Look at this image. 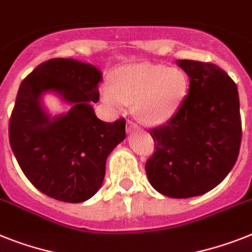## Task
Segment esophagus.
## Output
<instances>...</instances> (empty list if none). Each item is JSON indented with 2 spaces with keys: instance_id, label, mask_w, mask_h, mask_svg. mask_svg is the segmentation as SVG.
<instances>
[{
  "instance_id": "obj_1",
  "label": "esophagus",
  "mask_w": 252,
  "mask_h": 252,
  "mask_svg": "<svg viewBox=\"0 0 252 252\" xmlns=\"http://www.w3.org/2000/svg\"><path fill=\"white\" fill-rule=\"evenodd\" d=\"M137 129V124L133 122H128V132H132V130H136Z\"/></svg>"
}]
</instances>
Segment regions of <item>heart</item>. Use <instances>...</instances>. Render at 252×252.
Masks as SVG:
<instances>
[{
	"mask_svg": "<svg viewBox=\"0 0 252 252\" xmlns=\"http://www.w3.org/2000/svg\"><path fill=\"white\" fill-rule=\"evenodd\" d=\"M188 94V75L182 67L161 64H132L119 67L114 84L102 87V100L113 107L136 102L137 116L147 124L172 118Z\"/></svg>",
	"mask_w": 252,
	"mask_h": 252,
	"instance_id": "heart-1",
	"label": "heart"
}]
</instances>
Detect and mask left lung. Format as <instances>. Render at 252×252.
Instances as JSON below:
<instances>
[{"label":"left lung","mask_w":252,"mask_h":252,"mask_svg":"<svg viewBox=\"0 0 252 252\" xmlns=\"http://www.w3.org/2000/svg\"><path fill=\"white\" fill-rule=\"evenodd\" d=\"M189 90L177 113L149 130L155 151L146 161L151 186L173 198L217 187L236 164L242 124L237 86L211 63L179 60Z\"/></svg>","instance_id":"left-lung-1"}]
</instances>
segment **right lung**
<instances>
[{
	"label": "right lung",
	"instance_id": "1",
	"mask_svg": "<svg viewBox=\"0 0 252 252\" xmlns=\"http://www.w3.org/2000/svg\"><path fill=\"white\" fill-rule=\"evenodd\" d=\"M102 79L94 65L51 59L38 65L19 87L8 122L10 146L25 177L48 197L70 204L91 198L105 177L106 158L126 138V119L100 120L97 102ZM58 92L73 107L51 120L40 96Z\"/></svg>",
	"mask_w": 252,
	"mask_h": 252
}]
</instances>
